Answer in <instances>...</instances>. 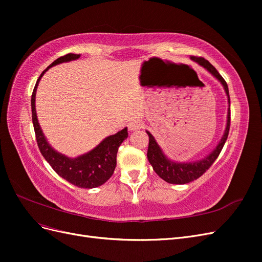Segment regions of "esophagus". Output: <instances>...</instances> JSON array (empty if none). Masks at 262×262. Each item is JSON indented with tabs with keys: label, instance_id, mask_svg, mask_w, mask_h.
I'll return each instance as SVG.
<instances>
[{
	"label": "esophagus",
	"instance_id": "1",
	"mask_svg": "<svg viewBox=\"0 0 262 262\" xmlns=\"http://www.w3.org/2000/svg\"><path fill=\"white\" fill-rule=\"evenodd\" d=\"M143 126V122L140 120H133L129 123V130L130 131H137L139 129H141Z\"/></svg>",
	"mask_w": 262,
	"mask_h": 262
}]
</instances>
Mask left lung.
Here are the masks:
<instances>
[{"instance_id":"1","label":"left lung","mask_w":262,"mask_h":262,"mask_svg":"<svg viewBox=\"0 0 262 262\" xmlns=\"http://www.w3.org/2000/svg\"><path fill=\"white\" fill-rule=\"evenodd\" d=\"M191 59L196 63H199V64L204 69H207L209 72L214 77H216L221 82V84L223 85L228 98V104H229L228 113H227V123H226V129L223 137H222L220 143L217 144L215 149H214L213 152L208 156H205L203 160L192 162V163H175V162L169 161L168 158L164 155L160 145L156 143L154 137L148 131H146V133L148 134L147 158H148L149 164L152 165L154 171L163 180L168 182V184H173V185H185V184H188V182H191L201 177L203 173L211 167L212 164L215 162V160L219 157L222 148H223L225 144L228 137V132H229V125H231V99H229L228 87L225 80L221 76V74L217 72V70L214 68L208 60H205L202 57H193V55L191 57Z\"/></svg>"}]
</instances>
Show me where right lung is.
Instances as JSON below:
<instances>
[{
    "instance_id": "add662e5",
    "label": "right lung",
    "mask_w": 262,
    "mask_h": 262,
    "mask_svg": "<svg viewBox=\"0 0 262 262\" xmlns=\"http://www.w3.org/2000/svg\"><path fill=\"white\" fill-rule=\"evenodd\" d=\"M80 57V54L68 53L52 62L40 74L35 85L33 95H31V116H33V124L38 147L40 149V153L45 157V160L50 164L53 170L60 177L78 188L91 189L105 184L113 176L117 165L118 148L122 142L128 138V129L124 128L123 130L114 134V136H109L89 153L76 158H69L58 153L57 150H54L48 144L40 125L38 123L35 108L37 86L46 71L53 66L59 64V63L76 60Z\"/></svg>"
}]
</instances>
